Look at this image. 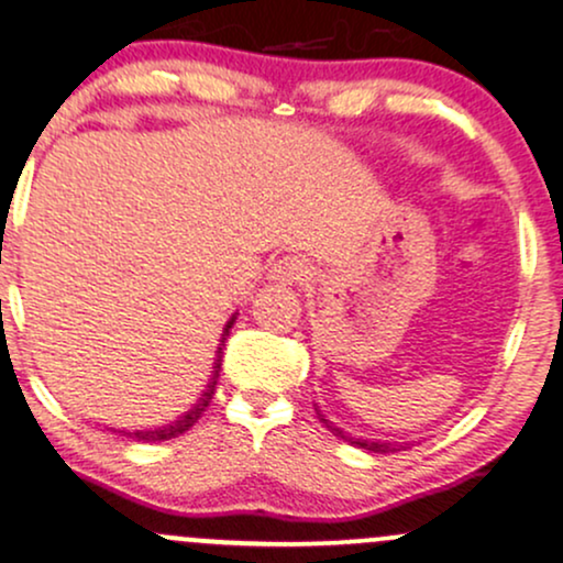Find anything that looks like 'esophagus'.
I'll use <instances>...</instances> for the list:
<instances>
[{"label": "esophagus", "mask_w": 563, "mask_h": 563, "mask_svg": "<svg viewBox=\"0 0 563 563\" xmlns=\"http://www.w3.org/2000/svg\"><path fill=\"white\" fill-rule=\"evenodd\" d=\"M312 275V267L303 256H283V260L275 262V267L269 269V277L280 286H301L303 280H309Z\"/></svg>", "instance_id": "obj_1"}]
</instances>
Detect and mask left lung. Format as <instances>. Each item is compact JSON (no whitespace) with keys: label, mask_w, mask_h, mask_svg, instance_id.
I'll return each mask as SVG.
<instances>
[{"label":"left lung","mask_w":563,"mask_h":563,"mask_svg":"<svg viewBox=\"0 0 563 563\" xmlns=\"http://www.w3.org/2000/svg\"><path fill=\"white\" fill-rule=\"evenodd\" d=\"M318 416H320V410H318ZM320 421L325 423V429H328V431H333L335 437H341V439H344V442L354 444V448H363V450H367V452H380V455H384V452H397V450H402V448H405V444L378 442V439H357V437H349V434H344V431L339 429V426H333V421H328L325 416H320Z\"/></svg>","instance_id":"left-lung-1"}]
</instances>
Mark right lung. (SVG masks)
Returning <instances> with one entry per match:
<instances>
[{
    "instance_id": "1",
    "label": "right lung",
    "mask_w": 563,
    "mask_h": 563,
    "mask_svg": "<svg viewBox=\"0 0 563 563\" xmlns=\"http://www.w3.org/2000/svg\"><path fill=\"white\" fill-rule=\"evenodd\" d=\"M232 322H235V318H232V320L228 322V328H224V335L230 333ZM222 344H224V341H222ZM219 363H222V346H219V354H217V365H214L217 371H214V378H211V386H209V389H206L203 397L198 399V405L192 407V410H187L185 416L179 418V421H174V423H169V426H161V429H147V431H119V434H121V437L134 439V442H164V439H172V437H177V434H185V431L190 429V426H196L198 418L203 416L206 405H209L211 394H214L217 376H219Z\"/></svg>"
}]
</instances>
